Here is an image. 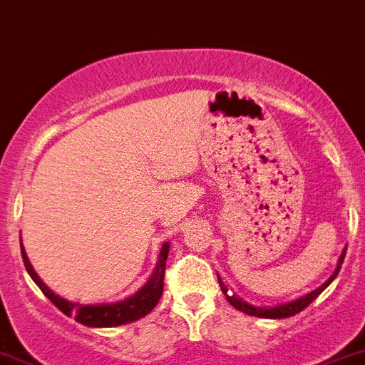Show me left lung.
<instances>
[{"label":"left lung","instance_id":"obj_1","mask_svg":"<svg viewBox=\"0 0 365 365\" xmlns=\"http://www.w3.org/2000/svg\"><path fill=\"white\" fill-rule=\"evenodd\" d=\"M345 252H347V249H344V252H341V256H339V259H338V267H336V271L332 272V277L324 282L323 286L317 287V289H314V292L308 293V295L301 297V299H295V301L286 302V304H280V306H269V308H265V306H263L262 308V306L249 304V302L241 301L240 297H235V295H232V293H228V287L225 286V282L220 280L219 274H217V278H219L220 289H222V293L226 295V299H228L230 304L234 306V308H237L240 312H243V314H249V315H256V317H263V319H284V317H292V315H295V314H299V312L304 310L306 306L310 304V302H314L315 299H317V297L324 292V287L329 286L330 282L338 277L339 269H341V263H344V259H345Z\"/></svg>","mask_w":365,"mask_h":365}]
</instances>
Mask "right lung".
Instances as JSON below:
<instances>
[{"instance_id":"right-lung-1","label":"right lung","mask_w":365,"mask_h":365,"mask_svg":"<svg viewBox=\"0 0 365 365\" xmlns=\"http://www.w3.org/2000/svg\"><path fill=\"white\" fill-rule=\"evenodd\" d=\"M170 245L165 243L159 250L158 265H155L154 272L150 280L146 282L145 286L140 287L135 295L128 297L124 301L115 302V304H78V302L64 301L63 297L55 295L50 287L46 286L44 282L38 278L35 272L33 265L29 263L24 245H21V258H24V265H26L29 277L35 280V284L42 289L48 299L53 302L64 315L73 317L78 323L85 324V327H118V324L133 323V321L145 317L146 314L154 310L155 304L161 299L163 293V278H165V265H167V256Z\"/></svg>"}]
</instances>
